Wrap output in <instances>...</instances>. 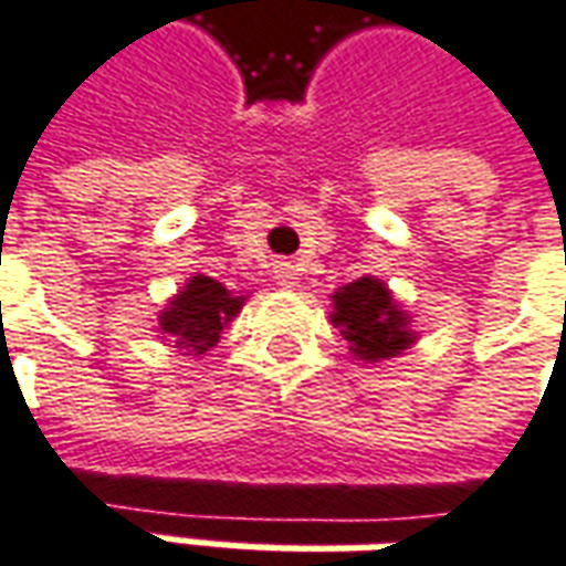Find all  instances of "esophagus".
Segmentation results:
<instances>
[{"mask_svg": "<svg viewBox=\"0 0 566 566\" xmlns=\"http://www.w3.org/2000/svg\"><path fill=\"white\" fill-rule=\"evenodd\" d=\"M294 279H297V269L291 263H279L275 265V282L282 284V287H294Z\"/></svg>", "mask_w": 566, "mask_h": 566, "instance_id": "34e87169", "label": "esophagus"}]
</instances>
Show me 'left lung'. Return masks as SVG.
<instances>
[{
	"instance_id": "left-lung-1",
	"label": "left lung",
	"mask_w": 566,
	"mask_h": 566,
	"mask_svg": "<svg viewBox=\"0 0 566 566\" xmlns=\"http://www.w3.org/2000/svg\"><path fill=\"white\" fill-rule=\"evenodd\" d=\"M328 319L344 335L350 357L363 363L391 360L419 342L413 316L376 275H360L338 287Z\"/></svg>"
}]
</instances>
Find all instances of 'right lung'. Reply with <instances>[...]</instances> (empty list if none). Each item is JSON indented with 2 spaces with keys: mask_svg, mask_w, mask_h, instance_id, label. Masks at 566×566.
I'll return each instance as SVG.
<instances>
[{
  "mask_svg": "<svg viewBox=\"0 0 566 566\" xmlns=\"http://www.w3.org/2000/svg\"><path fill=\"white\" fill-rule=\"evenodd\" d=\"M250 291H228L222 282L209 279L203 272H193L187 284L171 294L168 303L159 310V325L156 332L163 335L168 347L185 350V357H206L231 319L244 310Z\"/></svg>",
  "mask_w": 566,
  "mask_h": 566,
  "instance_id": "obj_1",
  "label": "right lung"
}]
</instances>
